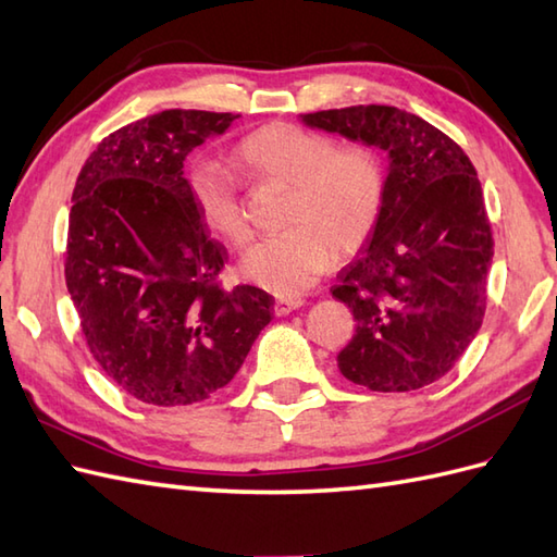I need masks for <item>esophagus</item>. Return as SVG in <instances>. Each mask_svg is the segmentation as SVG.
Here are the masks:
<instances>
[{"label":"esophagus","instance_id":"obj_1","mask_svg":"<svg viewBox=\"0 0 557 557\" xmlns=\"http://www.w3.org/2000/svg\"><path fill=\"white\" fill-rule=\"evenodd\" d=\"M305 302L300 300V297H276V302H274V311L278 317H286V314H290L293 309H300Z\"/></svg>","mask_w":557,"mask_h":557}]
</instances>
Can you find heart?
<instances>
[{"mask_svg": "<svg viewBox=\"0 0 557 557\" xmlns=\"http://www.w3.org/2000/svg\"><path fill=\"white\" fill-rule=\"evenodd\" d=\"M257 182L290 186L288 232L264 238L240 257V274L276 295H300L337 262L369 243L385 194L381 158L369 146H335L325 134L290 122L250 132L232 153ZM188 200L208 232L234 246L250 238L236 184L220 170L186 174Z\"/></svg>", "mask_w": 557, "mask_h": 557, "instance_id": "heart-1", "label": "heart"}]
</instances>
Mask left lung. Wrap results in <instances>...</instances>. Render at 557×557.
I'll list each match as a JSON object with an SVG mask.
<instances>
[{"instance_id":"obj_1","label":"left lung","mask_w":557,"mask_h":557,"mask_svg":"<svg viewBox=\"0 0 557 557\" xmlns=\"http://www.w3.org/2000/svg\"><path fill=\"white\" fill-rule=\"evenodd\" d=\"M300 117L389 158L373 234L331 288L357 321L337 369L373 392L440 381L474 341L486 309L494 238L478 172L454 139L395 106Z\"/></svg>"}]
</instances>
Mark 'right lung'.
<instances>
[{"instance_id": "obj_1", "label": "right lung", "mask_w": 557, "mask_h": 557, "mask_svg": "<svg viewBox=\"0 0 557 557\" xmlns=\"http://www.w3.org/2000/svg\"><path fill=\"white\" fill-rule=\"evenodd\" d=\"M236 117L182 108L148 115L108 134L75 182L67 293L108 381L144 404L212 397L271 321L274 297L220 286L226 250L186 191V156Z\"/></svg>"}]
</instances>
